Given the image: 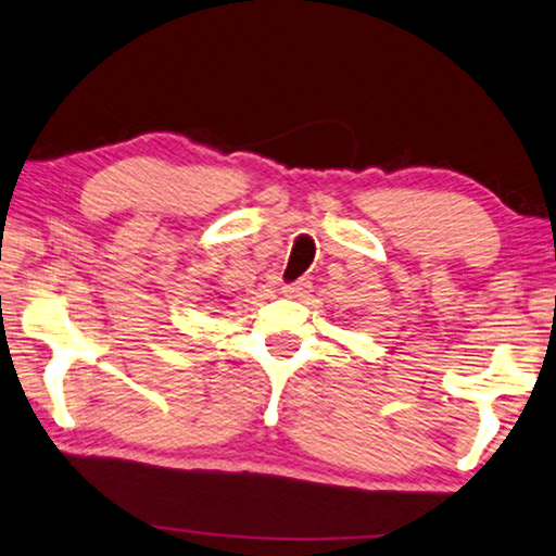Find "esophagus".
I'll list each match as a JSON object with an SVG mask.
<instances>
[{"mask_svg": "<svg viewBox=\"0 0 556 556\" xmlns=\"http://www.w3.org/2000/svg\"><path fill=\"white\" fill-rule=\"evenodd\" d=\"M307 288H311V280H295V283L280 286V293H286L288 298H301L307 293Z\"/></svg>", "mask_w": 556, "mask_h": 556, "instance_id": "34e87169", "label": "esophagus"}]
</instances>
